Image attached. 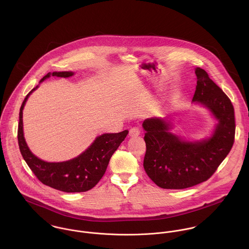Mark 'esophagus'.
<instances>
[{
  "instance_id": "34e87169",
  "label": "esophagus",
  "mask_w": 249,
  "mask_h": 249,
  "mask_svg": "<svg viewBox=\"0 0 249 249\" xmlns=\"http://www.w3.org/2000/svg\"><path fill=\"white\" fill-rule=\"evenodd\" d=\"M140 135V130L137 127H132L129 130V137H137Z\"/></svg>"
}]
</instances>
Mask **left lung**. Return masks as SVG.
Segmentation results:
<instances>
[{"label":"left lung","instance_id":"8db88e82","mask_svg":"<svg viewBox=\"0 0 249 249\" xmlns=\"http://www.w3.org/2000/svg\"><path fill=\"white\" fill-rule=\"evenodd\" d=\"M193 103L206 108L215 121L210 136L186 140L174 133L171 120L145 119L146 146L143 169L163 189H186L211 178L232 148L235 137L234 107L203 69L196 67Z\"/></svg>","mask_w":249,"mask_h":249}]
</instances>
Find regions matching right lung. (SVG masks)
I'll list each match as a JSON object with an SVG mask.
<instances>
[{
  "instance_id": "right-lung-1",
  "label": "right lung",
  "mask_w": 249,
  "mask_h": 249,
  "mask_svg": "<svg viewBox=\"0 0 249 249\" xmlns=\"http://www.w3.org/2000/svg\"><path fill=\"white\" fill-rule=\"evenodd\" d=\"M73 74V71H50L40 80V83L51 76L66 78ZM38 87L39 85L27 95L20 108L18 142L21 154L36 178L43 184L65 193L89 191L104 177L111 156L124 140L128 130L119 133H104L96 137L94 142L82 153L70 160L62 162L44 161L30 149L24 136L23 126L24 107L31 94Z\"/></svg>"
}]
</instances>
